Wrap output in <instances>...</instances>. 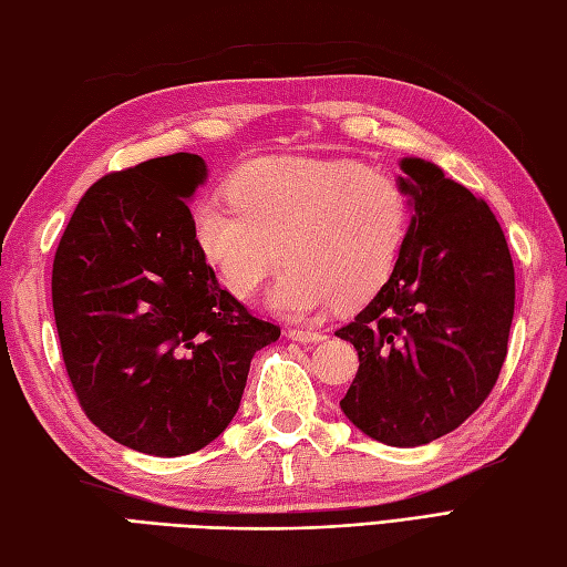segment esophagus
Wrapping results in <instances>:
<instances>
[{"mask_svg":"<svg viewBox=\"0 0 567 567\" xmlns=\"http://www.w3.org/2000/svg\"><path fill=\"white\" fill-rule=\"evenodd\" d=\"M288 339L300 341V343H317V341L324 339V334H322V331H315V329L291 327V329H288Z\"/></svg>","mask_w":567,"mask_h":567,"instance_id":"obj_1","label":"esophagus"}]
</instances>
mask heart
Wrapping results in <instances>:
<instances>
[{
	"label": "heart",
	"mask_w": 567,
	"mask_h": 567,
	"mask_svg": "<svg viewBox=\"0 0 567 567\" xmlns=\"http://www.w3.org/2000/svg\"><path fill=\"white\" fill-rule=\"evenodd\" d=\"M228 195L192 206L202 257L236 298L255 296L284 257L269 306L298 320L375 296L392 279L413 220L409 189L351 158L252 161L230 177Z\"/></svg>",
	"instance_id": "1"
}]
</instances>
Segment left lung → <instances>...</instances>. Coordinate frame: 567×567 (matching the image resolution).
<instances>
[{
    "mask_svg": "<svg viewBox=\"0 0 567 567\" xmlns=\"http://www.w3.org/2000/svg\"><path fill=\"white\" fill-rule=\"evenodd\" d=\"M411 233L392 279L337 329L358 351L341 411L372 440L416 447L486 402L507 355L515 267L491 206L437 165L404 158Z\"/></svg>",
    "mask_w": 567,
    "mask_h": 567,
    "instance_id": "1",
    "label": "left lung"
}]
</instances>
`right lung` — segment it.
Masks as SVG:
<instances>
[{
    "label": "right lung",
    "mask_w": 567,
    "mask_h": 567,
    "mask_svg": "<svg viewBox=\"0 0 567 567\" xmlns=\"http://www.w3.org/2000/svg\"><path fill=\"white\" fill-rule=\"evenodd\" d=\"M206 179L173 154L93 183L52 265L69 382L89 421L156 457L206 447L236 416L252 355L281 337L216 281L185 199Z\"/></svg>",
    "instance_id": "right-lung-1"
}]
</instances>
